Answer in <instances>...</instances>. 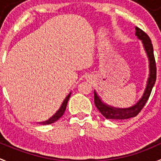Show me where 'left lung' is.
Here are the masks:
<instances>
[{
    "label": "left lung",
    "instance_id": "obj_1",
    "mask_svg": "<svg viewBox=\"0 0 161 161\" xmlns=\"http://www.w3.org/2000/svg\"><path fill=\"white\" fill-rule=\"evenodd\" d=\"M136 30V34L138 38L142 41L143 46H144L146 52L147 53L148 57L149 60V77L148 79L147 86L145 90V93H143V96L139 100L138 103L133 107H130L129 108H115L111 107L101 102V99L97 96L96 92L94 91V104L96 105L97 108L99 110V112L105 117L106 119H127L135 117L139 113L142 109L144 108L149 99L150 93L152 92L153 87L156 82L157 79V66H156V60L154 57L153 53V47L152 42L150 40V37L148 36L146 32L138 28V26L135 27Z\"/></svg>",
    "mask_w": 161,
    "mask_h": 161
}]
</instances>
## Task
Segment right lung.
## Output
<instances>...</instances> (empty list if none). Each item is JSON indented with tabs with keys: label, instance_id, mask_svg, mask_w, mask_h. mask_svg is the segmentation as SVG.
<instances>
[{
	"label": "right lung",
	"instance_id": "1",
	"mask_svg": "<svg viewBox=\"0 0 161 161\" xmlns=\"http://www.w3.org/2000/svg\"><path fill=\"white\" fill-rule=\"evenodd\" d=\"M70 96H71V93H70L67 96V97L65 98L64 101L63 103H62L60 109H59V110L57 111L55 114H54V115H53V116L51 117L49 119H48L47 121H46V122H42V124H44V125L45 124H53V123L56 122L57 120H58L59 119H60V117L64 115V113L65 109H66V107H67V104H68V100H69Z\"/></svg>",
	"mask_w": 161,
	"mask_h": 161
}]
</instances>
